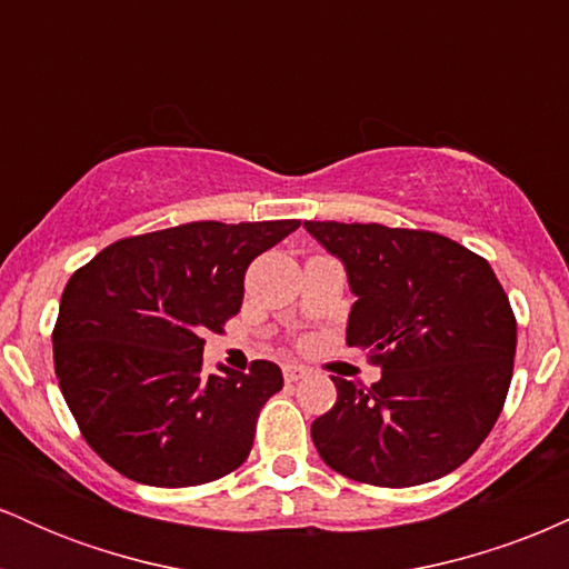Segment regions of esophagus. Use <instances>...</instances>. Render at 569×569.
Masks as SVG:
<instances>
[{"instance_id":"esophagus-1","label":"esophagus","mask_w":569,"mask_h":569,"mask_svg":"<svg viewBox=\"0 0 569 569\" xmlns=\"http://www.w3.org/2000/svg\"><path fill=\"white\" fill-rule=\"evenodd\" d=\"M307 375H310V369L297 367V363H289V367H283V377H286V382H299V380H305Z\"/></svg>"}]
</instances>
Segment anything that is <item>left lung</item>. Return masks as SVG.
Listing matches in <instances>:
<instances>
[{"instance_id":"left-lung-1","label":"left lung","mask_w":569,"mask_h":569,"mask_svg":"<svg viewBox=\"0 0 569 569\" xmlns=\"http://www.w3.org/2000/svg\"><path fill=\"white\" fill-rule=\"evenodd\" d=\"M348 272V345L369 350L371 388L331 377L312 422L329 468L375 487L452 473L498 422L513 375L516 318L487 259L422 230L305 221Z\"/></svg>"}]
</instances>
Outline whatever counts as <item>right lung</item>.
I'll return each instance as SVG.
<instances>
[{"label":"right lung","mask_w":569,"mask_h":569,"mask_svg":"<svg viewBox=\"0 0 569 569\" xmlns=\"http://www.w3.org/2000/svg\"><path fill=\"white\" fill-rule=\"evenodd\" d=\"M299 227L189 221L117 240L69 278L53 329L61 393L103 462L149 487H194L243 466L278 363L202 371L206 331L243 305L248 264Z\"/></svg>","instance_id":"1"}]
</instances>
